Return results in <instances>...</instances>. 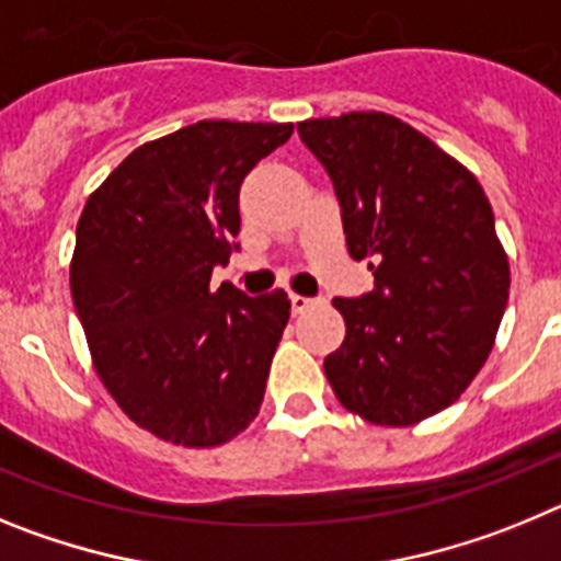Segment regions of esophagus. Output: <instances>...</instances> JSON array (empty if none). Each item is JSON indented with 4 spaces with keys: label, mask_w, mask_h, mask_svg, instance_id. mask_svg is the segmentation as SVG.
<instances>
[{
    "label": "esophagus",
    "mask_w": 561,
    "mask_h": 561,
    "mask_svg": "<svg viewBox=\"0 0 561 561\" xmlns=\"http://www.w3.org/2000/svg\"><path fill=\"white\" fill-rule=\"evenodd\" d=\"M289 300H291V311H295V314H304V311L314 309V306L320 304L317 297H306V295H289Z\"/></svg>",
    "instance_id": "esophagus-1"
}]
</instances>
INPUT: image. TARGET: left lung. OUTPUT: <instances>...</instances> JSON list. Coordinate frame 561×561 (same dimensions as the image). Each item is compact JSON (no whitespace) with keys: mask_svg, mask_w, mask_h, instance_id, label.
<instances>
[{"mask_svg":"<svg viewBox=\"0 0 561 561\" xmlns=\"http://www.w3.org/2000/svg\"><path fill=\"white\" fill-rule=\"evenodd\" d=\"M351 257L374 289L334 297L345 342L323 368L342 408L408 427L449 408L483 368L508 304V257L483 187L433 140L381 112L306 121Z\"/></svg>","mask_w":561,"mask_h":561,"instance_id":"obj_1","label":"left lung"}]
</instances>
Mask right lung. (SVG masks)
<instances>
[{"instance_id":"right-lung-1","label":"right lung","mask_w":561,"mask_h":561,"mask_svg":"<svg viewBox=\"0 0 561 561\" xmlns=\"http://www.w3.org/2000/svg\"><path fill=\"white\" fill-rule=\"evenodd\" d=\"M289 123L202 121L131 151L89 196L69 286L101 381L157 438L219 447L261 410L284 289H213L241 230L238 191Z\"/></svg>"}]
</instances>
